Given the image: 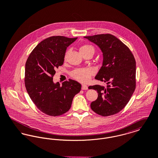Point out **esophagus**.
<instances>
[{"instance_id":"1","label":"esophagus","mask_w":158,"mask_h":158,"mask_svg":"<svg viewBox=\"0 0 158 158\" xmlns=\"http://www.w3.org/2000/svg\"><path fill=\"white\" fill-rule=\"evenodd\" d=\"M82 89L84 90V89H88V86L85 85V84H82Z\"/></svg>"}]
</instances>
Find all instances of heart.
<instances>
[{"mask_svg": "<svg viewBox=\"0 0 158 158\" xmlns=\"http://www.w3.org/2000/svg\"><path fill=\"white\" fill-rule=\"evenodd\" d=\"M79 50L82 55L89 52H91L93 54L94 53V48L89 44L82 45L80 48ZM94 70L92 68L77 69L71 73V76L72 77L78 81L86 82L89 80L91 76L94 73Z\"/></svg>", "mask_w": 158, "mask_h": 158, "instance_id": "1", "label": "heart"}]
</instances>
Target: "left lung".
<instances>
[{"label": "left lung", "instance_id": "1", "mask_svg": "<svg viewBox=\"0 0 158 158\" xmlns=\"http://www.w3.org/2000/svg\"><path fill=\"white\" fill-rule=\"evenodd\" d=\"M103 53L102 66L95 79L106 83L89 86L98 91L97 99L91 103L96 113L108 116L119 113L129 102L136 88V61L127 46L114 35L102 34L85 36Z\"/></svg>", "mask_w": 158, "mask_h": 158}]
</instances>
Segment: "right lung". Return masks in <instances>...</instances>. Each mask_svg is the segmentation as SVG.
Returning a JSON list of instances; mask_svg holds the SVG:
<instances>
[{"instance_id": "add662e5", "label": "right lung", "mask_w": 158, "mask_h": 158, "mask_svg": "<svg viewBox=\"0 0 158 158\" xmlns=\"http://www.w3.org/2000/svg\"><path fill=\"white\" fill-rule=\"evenodd\" d=\"M77 37L57 35L40 42L29 55L25 70V85L31 99L44 113L57 116L67 112L81 85L69 79L54 83L55 70L64 64L67 48Z\"/></svg>"}]
</instances>
